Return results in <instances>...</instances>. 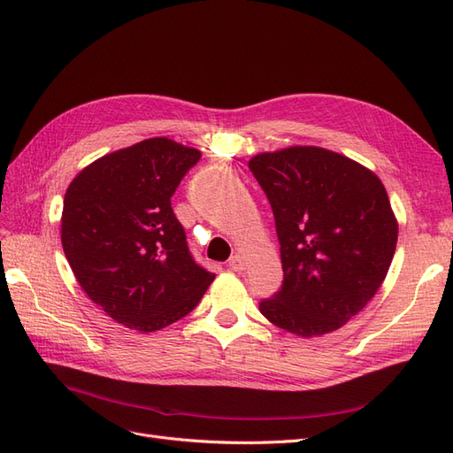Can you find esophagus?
Masks as SVG:
<instances>
[{
  "label": "esophagus",
  "mask_w": 453,
  "mask_h": 453,
  "mask_svg": "<svg viewBox=\"0 0 453 453\" xmlns=\"http://www.w3.org/2000/svg\"><path fill=\"white\" fill-rule=\"evenodd\" d=\"M228 266L234 270V272H243L245 270V260H243V257L234 255V257L228 260Z\"/></svg>",
  "instance_id": "34e87169"
}]
</instances>
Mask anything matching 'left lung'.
<instances>
[{
	"instance_id": "8db88e82",
	"label": "left lung",
	"mask_w": 453,
	"mask_h": 453,
	"mask_svg": "<svg viewBox=\"0 0 453 453\" xmlns=\"http://www.w3.org/2000/svg\"><path fill=\"white\" fill-rule=\"evenodd\" d=\"M250 170L268 196L283 285L260 313L303 338L344 326L378 293L399 236L380 177L323 147L258 153Z\"/></svg>"
}]
</instances>
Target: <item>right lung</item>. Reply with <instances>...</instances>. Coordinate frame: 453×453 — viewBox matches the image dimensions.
I'll return each instance as SVG.
<instances>
[{
    "instance_id": "obj_1",
    "label": "right lung",
    "mask_w": 453,
    "mask_h": 453,
    "mask_svg": "<svg viewBox=\"0 0 453 453\" xmlns=\"http://www.w3.org/2000/svg\"><path fill=\"white\" fill-rule=\"evenodd\" d=\"M200 157L149 138L94 160L65 190L67 263L92 303L127 328L155 333L180 321L215 280L190 257L170 202Z\"/></svg>"
}]
</instances>
